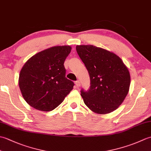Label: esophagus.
<instances>
[{"instance_id": "obj_1", "label": "esophagus", "mask_w": 151, "mask_h": 151, "mask_svg": "<svg viewBox=\"0 0 151 151\" xmlns=\"http://www.w3.org/2000/svg\"><path fill=\"white\" fill-rule=\"evenodd\" d=\"M75 86L77 88H80V86H81V83H80V82L79 81H76L75 82Z\"/></svg>"}]
</instances>
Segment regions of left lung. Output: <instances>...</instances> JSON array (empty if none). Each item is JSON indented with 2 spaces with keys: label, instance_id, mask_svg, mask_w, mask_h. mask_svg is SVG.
Wrapping results in <instances>:
<instances>
[{
  "label": "left lung",
  "instance_id": "1",
  "mask_svg": "<svg viewBox=\"0 0 151 151\" xmlns=\"http://www.w3.org/2000/svg\"><path fill=\"white\" fill-rule=\"evenodd\" d=\"M76 52L90 76V88L82 89L85 104L99 114H107L123 103L129 93L130 75L117 54L93 45H77Z\"/></svg>",
  "mask_w": 151,
  "mask_h": 151
}]
</instances>
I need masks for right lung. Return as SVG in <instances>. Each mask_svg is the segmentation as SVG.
I'll list each match as a JSON object with an SVG mask.
<instances>
[{"label": "right lung", "instance_id": "add662e5", "mask_svg": "<svg viewBox=\"0 0 151 151\" xmlns=\"http://www.w3.org/2000/svg\"><path fill=\"white\" fill-rule=\"evenodd\" d=\"M71 51L69 45L55 46L36 54L24 63L19 73V86L30 106L52 111L73 89V82L65 78L63 65Z\"/></svg>", "mask_w": 151, "mask_h": 151}]
</instances>
